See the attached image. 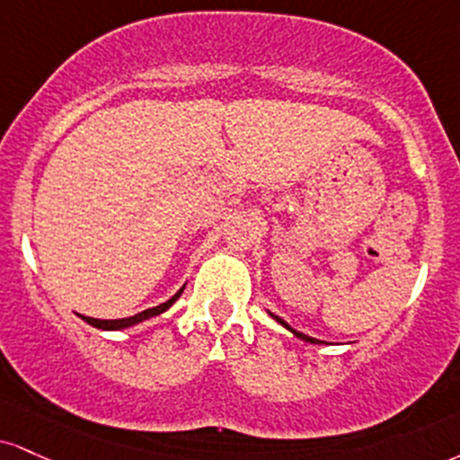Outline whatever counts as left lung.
<instances>
[{"instance_id": "1", "label": "left lung", "mask_w": 460, "mask_h": 460, "mask_svg": "<svg viewBox=\"0 0 460 460\" xmlns=\"http://www.w3.org/2000/svg\"><path fill=\"white\" fill-rule=\"evenodd\" d=\"M272 317L276 319V321H279V323H283L285 325V328L287 330H291L293 332V334H296L297 336V339H302V341H306V342H313V345H319V342H323V341H317V339H311V336H306V334H302V332H297V330H293L291 328V325L289 323H287V321L285 319H280V317H276V314H272Z\"/></svg>"}]
</instances>
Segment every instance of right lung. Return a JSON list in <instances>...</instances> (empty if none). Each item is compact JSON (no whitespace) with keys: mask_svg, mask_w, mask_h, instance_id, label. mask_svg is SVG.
<instances>
[{"mask_svg":"<svg viewBox=\"0 0 460 460\" xmlns=\"http://www.w3.org/2000/svg\"><path fill=\"white\" fill-rule=\"evenodd\" d=\"M181 291H184V287H181V289L177 291L175 296L171 297V300H167L164 304H160V306L147 308V311H143L139 314H132V317H126V319H93V317H83V314H81V319H85L87 323L93 325V328H101V330H124V328H130V325L139 323V321H146L149 317H156V314L167 311L171 304H173L177 297L181 296Z\"/></svg>","mask_w":460,"mask_h":460,"instance_id":"right-lung-1","label":"right lung"}]
</instances>
